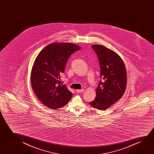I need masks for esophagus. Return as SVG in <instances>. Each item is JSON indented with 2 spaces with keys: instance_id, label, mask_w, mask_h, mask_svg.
Listing matches in <instances>:
<instances>
[{
  "instance_id": "34e87169",
  "label": "esophagus",
  "mask_w": 154,
  "mask_h": 154,
  "mask_svg": "<svg viewBox=\"0 0 154 154\" xmlns=\"http://www.w3.org/2000/svg\"><path fill=\"white\" fill-rule=\"evenodd\" d=\"M84 89H81V90H78V89H77V90H76V92L77 93H82V92H84Z\"/></svg>"
}]
</instances>
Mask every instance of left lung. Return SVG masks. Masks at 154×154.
<instances>
[{
	"instance_id": "1",
	"label": "left lung",
	"mask_w": 154,
	"mask_h": 154,
	"mask_svg": "<svg viewBox=\"0 0 154 154\" xmlns=\"http://www.w3.org/2000/svg\"><path fill=\"white\" fill-rule=\"evenodd\" d=\"M91 47L99 59L103 80L96 88V97L89 104L97 109L105 110L124 95L126 88V70L122 59L114 51L103 45Z\"/></svg>"
}]
</instances>
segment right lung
I'll use <instances>...</instances> for the list:
<instances>
[{
    "mask_svg": "<svg viewBox=\"0 0 154 154\" xmlns=\"http://www.w3.org/2000/svg\"><path fill=\"white\" fill-rule=\"evenodd\" d=\"M80 48L69 42H53L42 49L35 60L30 75L32 88L49 108L63 107L72 98V94L61 84L60 76L70 56Z\"/></svg>",
    "mask_w": 154,
    "mask_h": 154,
    "instance_id": "right-lung-1",
    "label": "right lung"
}]
</instances>
